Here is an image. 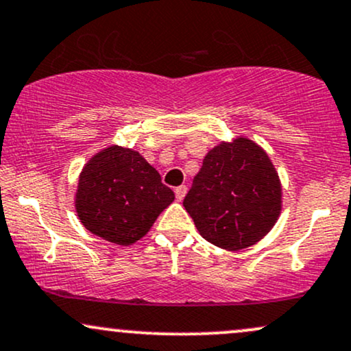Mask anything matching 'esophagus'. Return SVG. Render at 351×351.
<instances>
[{
  "label": "esophagus",
  "mask_w": 351,
  "mask_h": 351,
  "mask_svg": "<svg viewBox=\"0 0 351 351\" xmlns=\"http://www.w3.org/2000/svg\"><path fill=\"white\" fill-rule=\"evenodd\" d=\"M186 191H188V188L184 186V184H183V186H178V188H176V189H175V196H176V199H178V201H183V197L186 196Z\"/></svg>",
  "instance_id": "1"
}]
</instances>
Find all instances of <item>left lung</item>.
Instances as JSON below:
<instances>
[{"label":"left lung","instance_id":"left-lung-1","mask_svg":"<svg viewBox=\"0 0 351 351\" xmlns=\"http://www.w3.org/2000/svg\"><path fill=\"white\" fill-rule=\"evenodd\" d=\"M276 168L247 137L221 142L208 152L183 206L202 239L229 252L260 242L282 208Z\"/></svg>","mask_w":351,"mask_h":351}]
</instances>
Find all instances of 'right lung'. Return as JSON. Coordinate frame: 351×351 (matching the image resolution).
I'll use <instances>...</instances> for the list:
<instances>
[{"instance_id":"right-lung-1","label":"right lung","mask_w":351,"mask_h":351,"mask_svg":"<svg viewBox=\"0 0 351 351\" xmlns=\"http://www.w3.org/2000/svg\"><path fill=\"white\" fill-rule=\"evenodd\" d=\"M175 193L138 152L109 145L88 160L78 178L75 209L91 234L132 245L147 234Z\"/></svg>"}]
</instances>
